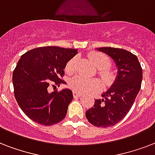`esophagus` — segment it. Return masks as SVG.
Returning <instances> with one entry per match:
<instances>
[{"label":"esophagus","mask_w":155,"mask_h":155,"mask_svg":"<svg viewBox=\"0 0 155 155\" xmlns=\"http://www.w3.org/2000/svg\"><path fill=\"white\" fill-rule=\"evenodd\" d=\"M73 96H74V97H80L82 95L77 92H73Z\"/></svg>","instance_id":"obj_1"}]
</instances>
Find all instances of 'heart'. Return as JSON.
I'll list each match as a JSON object with an SVG mask.
<instances>
[{
	"label": "heart",
	"instance_id": "1",
	"mask_svg": "<svg viewBox=\"0 0 155 155\" xmlns=\"http://www.w3.org/2000/svg\"><path fill=\"white\" fill-rule=\"evenodd\" d=\"M89 58L93 64L97 67V69H99L98 72L102 80L107 84L112 82L114 79V76L113 72L108 68L111 65L110 58L106 54L100 52L90 54ZM76 63H77L76 57L70 59L66 65V71L69 74L74 72L76 68ZM68 86L74 92L84 93L92 90L98 89L101 87V84L97 79H87L81 75H75L69 80Z\"/></svg>",
	"mask_w": 155,
	"mask_h": 155
}]
</instances>
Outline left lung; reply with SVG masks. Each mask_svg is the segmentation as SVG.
Masks as SVG:
<instances>
[{"mask_svg": "<svg viewBox=\"0 0 155 155\" xmlns=\"http://www.w3.org/2000/svg\"><path fill=\"white\" fill-rule=\"evenodd\" d=\"M110 56L117 67V75L112 87L103 93L102 99L86 112V117L97 127H109L125 117L141 88L142 69L137 57L126 50L114 47L97 48Z\"/></svg>", "mask_w": 155, "mask_h": 155, "instance_id": "8db88e82", "label": "left lung"}]
</instances>
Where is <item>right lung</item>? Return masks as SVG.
<instances>
[{
    "mask_svg": "<svg viewBox=\"0 0 155 155\" xmlns=\"http://www.w3.org/2000/svg\"><path fill=\"white\" fill-rule=\"evenodd\" d=\"M78 50L58 47H42L21 56L13 72L14 96L23 113L35 122L52 125L66 117L72 92H48L51 84L59 86L67 63Z\"/></svg>",
    "mask_w": 155,
    "mask_h": 155,
    "instance_id": "add662e5",
    "label": "right lung"
}]
</instances>
